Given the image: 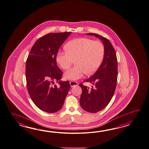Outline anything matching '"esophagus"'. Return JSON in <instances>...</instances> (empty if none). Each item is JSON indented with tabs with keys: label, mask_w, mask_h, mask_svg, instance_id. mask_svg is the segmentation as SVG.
<instances>
[{
	"label": "esophagus",
	"mask_w": 149,
	"mask_h": 149,
	"mask_svg": "<svg viewBox=\"0 0 149 149\" xmlns=\"http://www.w3.org/2000/svg\"><path fill=\"white\" fill-rule=\"evenodd\" d=\"M70 83L71 87L76 86H77V85H78V83L76 82V81H70Z\"/></svg>",
	"instance_id": "obj_1"
}]
</instances>
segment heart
I'll list each match as a JSON object with an SVG mask.
<instances>
[{"label":"heart","mask_w":149,"mask_h":149,"mask_svg":"<svg viewBox=\"0 0 149 149\" xmlns=\"http://www.w3.org/2000/svg\"><path fill=\"white\" fill-rule=\"evenodd\" d=\"M65 50H60L56 54V61L63 70H66L73 63L76 64L63 74L65 79L76 80L86 74L95 73L103 61L104 46L98 40L87 38H79L67 43Z\"/></svg>","instance_id":"heart-1"}]
</instances>
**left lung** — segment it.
Wrapping results in <instances>:
<instances>
[{
    "mask_svg": "<svg viewBox=\"0 0 149 149\" xmlns=\"http://www.w3.org/2000/svg\"><path fill=\"white\" fill-rule=\"evenodd\" d=\"M103 42L105 53L103 62L93 76L84 82L92 84L91 88L79 84L82 93L79 103L88 112L96 113L110 102L115 92L118 77V61L116 51L109 40L96 33H88Z\"/></svg>",
    "mask_w": 149,
    "mask_h": 149,
    "instance_id": "8db88e82",
    "label": "left lung"
}]
</instances>
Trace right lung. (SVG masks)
Here are the masks:
<instances>
[{
	"label": "right lung",
	"instance_id": "obj_1",
	"mask_svg": "<svg viewBox=\"0 0 149 149\" xmlns=\"http://www.w3.org/2000/svg\"><path fill=\"white\" fill-rule=\"evenodd\" d=\"M71 32L47 33L35 43L26 65V85L33 103L40 109L54 113L62 108L70 90L68 81H61L63 73L56 65L60 46ZM54 81L60 86H53Z\"/></svg>",
	"mask_w": 149,
	"mask_h": 149
}]
</instances>
